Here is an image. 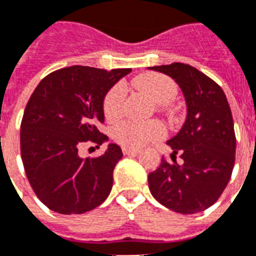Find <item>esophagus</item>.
Returning <instances> with one entry per match:
<instances>
[{
  "label": "esophagus",
  "mask_w": 256,
  "mask_h": 256,
  "mask_svg": "<svg viewBox=\"0 0 256 256\" xmlns=\"http://www.w3.org/2000/svg\"><path fill=\"white\" fill-rule=\"evenodd\" d=\"M140 150L138 148H130V146H122V154L124 155H128V156H134L138 155Z\"/></svg>",
  "instance_id": "esophagus-1"
}]
</instances>
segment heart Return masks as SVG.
Masks as SVG:
<instances>
[{
    "label": "heart",
    "instance_id": "heart-1",
    "mask_svg": "<svg viewBox=\"0 0 256 256\" xmlns=\"http://www.w3.org/2000/svg\"><path fill=\"white\" fill-rule=\"evenodd\" d=\"M134 85L142 89L148 96L159 104H166L176 96L178 86L175 81L160 73H148L138 77ZM126 98V88L116 84L106 93L102 100V114L108 122H114L122 116ZM166 136V128L159 122H136L126 120L114 128V138L122 146L140 148L150 142H156Z\"/></svg>",
    "mask_w": 256,
    "mask_h": 256
}]
</instances>
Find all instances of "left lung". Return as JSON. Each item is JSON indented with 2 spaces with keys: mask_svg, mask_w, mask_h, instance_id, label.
Here are the masks:
<instances>
[{
  "mask_svg": "<svg viewBox=\"0 0 256 256\" xmlns=\"http://www.w3.org/2000/svg\"><path fill=\"white\" fill-rule=\"evenodd\" d=\"M179 84L187 102V118L179 134L168 140L172 162L162 163L148 175L152 196L179 214H196L211 207L231 179L236 138L223 89L188 64L152 66ZM180 154L184 163H176Z\"/></svg>",
  "mask_w": 256,
  "mask_h": 256,
  "instance_id": "obj_1",
  "label": "left lung"
}]
</instances>
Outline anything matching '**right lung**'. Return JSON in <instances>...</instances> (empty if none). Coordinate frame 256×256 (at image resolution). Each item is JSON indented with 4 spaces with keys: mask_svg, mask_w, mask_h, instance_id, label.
I'll use <instances>...</instances> for the list:
<instances>
[{
    "mask_svg": "<svg viewBox=\"0 0 256 256\" xmlns=\"http://www.w3.org/2000/svg\"><path fill=\"white\" fill-rule=\"evenodd\" d=\"M130 72L73 65L49 73L32 93L21 122V158L33 191L49 210L84 214L110 195L122 148L110 144L101 156L86 159L78 150L108 140L98 130L102 100Z\"/></svg>",
    "mask_w": 256,
    "mask_h": 256,
    "instance_id": "right-lung-1",
    "label": "right lung"
}]
</instances>
